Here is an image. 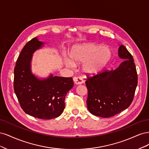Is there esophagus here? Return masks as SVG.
I'll return each instance as SVG.
<instances>
[{
    "label": "esophagus",
    "instance_id": "1",
    "mask_svg": "<svg viewBox=\"0 0 149 149\" xmlns=\"http://www.w3.org/2000/svg\"><path fill=\"white\" fill-rule=\"evenodd\" d=\"M73 81L76 84H81L84 83L83 79L81 77H74Z\"/></svg>",
    "mask_w": 149,
    "mask_h": 149
}]
</instances>
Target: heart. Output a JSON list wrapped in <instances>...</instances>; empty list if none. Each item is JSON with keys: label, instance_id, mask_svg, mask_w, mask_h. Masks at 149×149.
<instances>
[{"label": "heart", "instance_id": "obj_1", "mask_svg": "<svg viewBox=\"0 0 149 149\" xmlns=\"http://www.w3.org/2000/svg\"><path fill=\"white\" fill-rule=\"evenodd\" d=\"M70 58H66V66L72 67L74 64L85 63L83 70L89 75H95L106 68L112 58L110 48L96 43H86L76 47L70 54Z\"/></svg>", "mask_w": 149, "mask_h": 149}]
</instances>
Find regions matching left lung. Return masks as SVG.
<instances>
[{
	"label": "left lung",
	"mask_w": 149,
	"mask_h": 149,
	"mask_svg": "<svg viewBox=\"0 0 149 149\" xmlns=\"http://www.w3.org/2000/svg\"><path fill=\"white\" fill-rule=\"evenodd\" d=\"M124 60L116 70L88 77L87 107L94 116L110 118L125 110L132 103L137 85V74L131 54L124 45L118 49Z\"/></svg>",
	"instance_id": "left-lung-1"
}]
</instances>
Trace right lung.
I'll return each mask as SVG.
<instances>
[{
  "instance_id": "obj_1",
  "label": "right lung",
  "mask_w": 149,
  "mask_h": 149,
  "mask_svg": "<svg viewBox=\"0 0 149 149\" xmlns=\"http://www.w3.org/2000/svg\"><path fill=\"white\" fill-rule=\"evenodd\" d=\"M45 43L37 37L24 46L16 62L13 88L22 109L27 114L41 119L60 116L65 109L66 94L73 86L72 78L53 76L40 79L31 70L33 53Z\"/></svg>"
}]
</instances>
